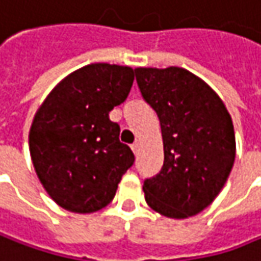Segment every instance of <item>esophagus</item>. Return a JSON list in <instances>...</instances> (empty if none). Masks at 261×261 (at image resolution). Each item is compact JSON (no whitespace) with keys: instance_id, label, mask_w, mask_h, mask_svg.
Wrapping results in <instances>:
<instances>
[{"instance_id":"obj_1","label":"esophagus","mask_w":261,"mask_h":261,"mask_svg":"<svg viewBox=\"0 0 261 261\" xmlns=\"http://www.w3.org/2000/svg\"><path fill=\"white\" fill-rule=\"evenodd\" d=\"M130 147H132V151H134L135 154H138V153H140V142H138V141H135Z\"/></svg>"}]
</instances>
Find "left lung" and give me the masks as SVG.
Here are the masks:
<instances>
[{"instance_id": "left-lung-1", "label": "left lung", "mask_w": 261, "mask_h": 261, "mask_svg": "<svg viewBox=\"0 0 261 261\" xmlns=\"http://www.w3.org/2000/svg\"><path fill=\"white\" fill-rule=\"evenodd\" d=\"M145 102L158 113L165 160L144 181L145 202L168 218L199 214L224 187L236 156L232 117L214 90L179 68H137Z\"/></svg>"}]
</instances>
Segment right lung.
I'll return each instance as SVG.
<instances>
[{"label":"right lung","mask_w":261,"mask_h":261,"mask_svg":"<svg viewBox=\"0 0 261 261\" xmlns=\"http://www.w3.org/2000/svg\"><path fill=\"white\" fill-rule=\"evenodd\" d=\"M134 75L130 66H83L56 84L34 116L32 165L48 196L66 211L105 208L135 162L119 140L120 126L108 116L127 98Z\"/></svg>","instance_id":"1"}]
</instances>
